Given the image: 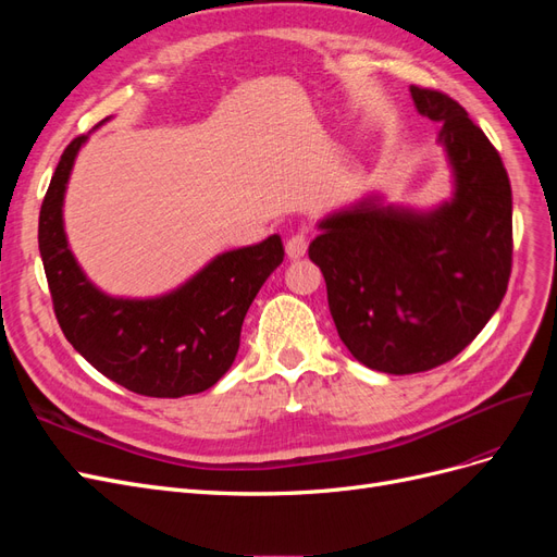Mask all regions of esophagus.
Returning <instances> with one entry per match:
<instances>
[{"label":"esophagus","instance_id":"34e87169","mask_svg":"<svg viewBox=\"0 0 557 557\" xmlns=\"http://www.w3.org/2000/svg\"><path fill=\"white\" fill-rule=\"evenodd\" d=\"M307 246H309L307 234L297 232V234H293V237H290L288 242H285V252H288L290 260H299V258H305Z\"/></svg>","mask_w":557,"mask_h":557}]
</instances>
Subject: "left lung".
<instances>
[{
    "mask_svg": "<svg viewBox=\"0 0 557 557\" xmlns=\"http://www.w3.org/2000/svg\"><path fill=\"white\" fill-rule=\"evenodd\" d=\"M440 123L455 195L430 213L369 197L327 215L309 246L336 332L352 358L385 374L453 360L499 309L513 258L511 183L495 146L448 95L411 86Z\"/></svg>",
    "mask_w": 557,
    "mask_h": 557,
    "instance_id": "left-lung-1",
    "label": "left lung"
}]
</instances>
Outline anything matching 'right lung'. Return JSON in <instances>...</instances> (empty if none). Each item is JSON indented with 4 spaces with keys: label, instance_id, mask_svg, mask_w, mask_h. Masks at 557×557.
Listing matches in <instances>:
<instances>
[{
    "label": "right lung",
    "instance_id": "right-lung-1",
    "mask_svg": "<svg viewBox=\"0 0 557 557\" xmlns=\"http://www.w3.org/2000/svg\"><path fill=\"white\" fill-rule=\"evenodd\" d=\"M76 137L55 166L39 213V250L58 323L83 358L113 383L146 397L207 391L232 367L248 307L283 262L278 234L227 250L170 295L109 297L81 272L62 225Z\"/></svg>",
    "mask_w": 557,
    "mask_h": 557
}]
</instances>
